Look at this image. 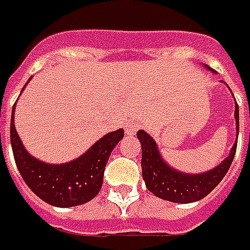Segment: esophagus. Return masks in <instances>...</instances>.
Masks as SVG:
<instances>
[{
    "label": "esophagus",
    "instance_id": "obj_1",
    "mask_svg": "<svg viewBox=\"0 0 250 250\" xmlns=\"http://www.w3.org/2000/svg\"><path fill=\"white\" fill-rule=\"evenodd\" d=\"M125 130H126L128 136H134V134L137 133V130H139V124L134 121L128 122L126 126H125Z\"/></svg>",
    "mask_w": 250,
    "mask_h": 250
}]
</instances>
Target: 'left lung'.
<instances>
[{
  "label": "left lung",
  "mask_w": 250,
  "mask_h": 250,
  "mask_svg": "<svg viewBox=\"0 0 250 250\" xmlns=\"http://www.w3.org/2000/svg\"><path fill=\"white\" fill-rule=\"evenodd\" d=\"M203 65L208 71L215 72L211 68H208L206 64ZM234 118L235 133H237L235 140H237L238 126H240L237 102L234 107ZM137 137L141 143V149H143L141 169H143V179L146 188L157 198L173 203H192V202L201 201L202 198L208 195L219 185V182L228 172L234 159L235 148H237V143H234L229 155L217 167L201 173H187L171 167L164 160L155 139L145 130L140 129L137 132Z\"/></svg>",
  "instance_id": "left-lung-1"
}]
</instances>
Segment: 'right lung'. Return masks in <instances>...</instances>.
Segmentation results:
<instances>
[{"mask_svg":"<svg viewBox=\"0 0 250 250\" xmlns=\"http://www.w3.org/2000/svg\"><path fill=\"white\" fill-rule=\"evenodd\" d=\"M15 110L16 104L10 120V144L16 166L26 186L40 199L56 207L79 206L95 198L104 183V171L110 153L124 139V129L105 134L71 162L52 164L39 160L25 149L15 128Z\"/></svg>","mask_w":250,"mask_h":250,"instance_id":"1","label":"right lung"}]
</instances>
